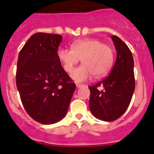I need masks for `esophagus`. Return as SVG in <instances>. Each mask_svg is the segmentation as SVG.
Returning <instances> with one entry per match:
<instances>
[{
  "instance_id": "obj_1",
  "label": "esophagus",
  "mask_w": 154,
  "mask_h": 154,
  "mask_svg": "<svg viewBox=\"0 0 154 154\" xmlns=\"http://www.w3.org/2000/svg\"><path fill=\"white\" fill-rule=\"evenodd\" d=\"M83 85H84L79 84V83H76V86H77V88H81Z\"/></svg>"
}]
</instances>
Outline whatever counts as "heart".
Segmentation results:
<instances>
[{
  "mask_svg": "<svg viewBox=\"0 0 154 154\" xmlns=\"http://www.w3.org/2000/svg\"><path fill=\"white\" fill-rule=\"evenodd\" d=\"M59 61L64 70L71 72L80 59L82 65L72 73V79L83 82L94 75L103 77L109 72L113 63V53L106 44L97 39H84L74 42L72 49L60 48L57 51Z\"/></svg>",
  "mask_w": 154,
  "mask_h": 154,
  "instance_id": "1",
  "label": "heart"
}]
</instances>
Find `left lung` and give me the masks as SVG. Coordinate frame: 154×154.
<instances>
[{"label": "left lung", "mask_w": 154, "mask_h": 154, "mask_svg": "<svg viewBox=\"0 0 154 154\" xmlns=\"http://www.w3.org/2000/svg\"><path fill=\"white\" fill-rule=\"evenodd\" d=\"M111 39L117 52L115 63L107 77L95 85L88 86L91 113L97 119L105 122L114 121L125 112L135 87L131 51L117 36L113 35ZM98 87L103 90L99 91Z\"/></svg>", "instance_id": "1"}]
</instances>
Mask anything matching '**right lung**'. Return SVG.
<instances>
[{
	"label": "right lung",
	"mask_w": 154,
	"mask_h": 154,
	"mask_svg": "<svg viewBox=\"0 0 154 154\" xmlns=\"http://www.w3.org/2000/svg\"><path fill=\"white\" fill-rule=\"evenodd\" d=\"M62 36L38 32L19 54L16 82L22 103L38 122L51 125L66 114L76 85L57 56Z\"/></svg>",
	"instance_id": "1"
}]
</instances>
